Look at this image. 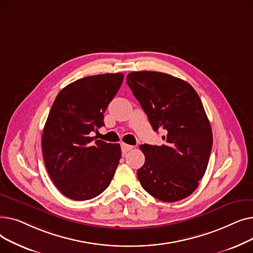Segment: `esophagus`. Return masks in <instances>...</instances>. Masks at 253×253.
<instances>
[{"label":"esophagus","mask_w":253,"mask_h":253,"mask_svg":"<svg viewBox=\"0 0 253 253\" xmlns=\"http://www.w3.org/2000/svg\"><path fill=\"white\" fill-rule=\"evenodd\" d=\"M121 149H122L123 154H126L127 152H129V151H131L132 149H133V147H132V145H129V144H126V143L122 142L121 143Z\"/></svg>","instance_id":"esophagus-1"}]
</instances>
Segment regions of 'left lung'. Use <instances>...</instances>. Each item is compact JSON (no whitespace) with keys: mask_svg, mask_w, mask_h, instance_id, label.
Segmentation results:
<instances>
[{"mask_svg":"<svg viewBox=\"0 0 253 253\" xmlns=\"http://www.w3.org/2000/svg\"><path fill=\"white\" fill-rule=\"evenodd\" d=\"M127 84L154 131L164 130L165 143L141 144L145 161L137 170L141 187L163 202L189 197L205 174L212 130L202 101L181 79L158 72H133Z\"/></svg>","mask_w":253,"mask_h":253,"instance_id":"left-lung-1","label":"left lung"}]
</instances>
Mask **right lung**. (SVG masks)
Instances as JSON below:
<instances>
[{"label":"right lung","instance_id":"1","mask_svg":"<svg viewBox=\"0 0 253 253\" xmlns=\"http://www.w3.org/2000/svg\"><path fill=\"white\" fill-rule=\"evenodd\" d=\"M124 75L85 77L56 96L42 135L46 169L55 187L72 200L95 198L109 187L121 159L119 143L89 136L103 123V113L121 87Z\"/></svg>","mask_w":253,"mask_h":253}]
</instances>
